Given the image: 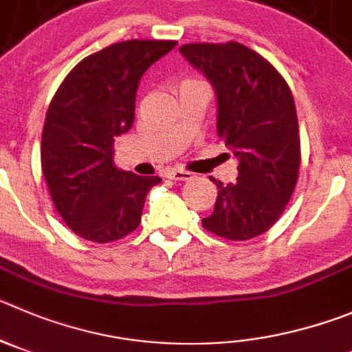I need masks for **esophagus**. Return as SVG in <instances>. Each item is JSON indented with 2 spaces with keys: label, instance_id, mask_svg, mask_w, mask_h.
<instances>
[{
  "label": "esophagus",
  "instance_id": "esophagus-1",
  "mask_svg": "<svg viewBox=\"0 0 352 352\" xmlns=\"http://www.w3.org/2000/svg\"><path fill=\"white\" fill-rule=\"evenodd\" d=\"M168 177L172 180H179V182H187V180H191L192 177V173L191 172H186V170H170L168 172Z\"/></svg>",
  "mask_w": 352,
  "mask_h": 352
}]
</instances>
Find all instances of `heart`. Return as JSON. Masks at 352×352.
<instances>
[{
  "instance_id": "heart-1",
  "label": "heart",
  "mask_w": 352,
  "mask_h": 352,
  "mask_svg": "<svg viewBox=\"0 0 352 352\" xmlns=\"http://www.w3.org/2000/svg\"><path fill=\"white\" fill-rule=\"evenodd\" d=\"M184 83H199V81H184ZM182 83V85H184Z\"/></svg>"
}]
</instances>
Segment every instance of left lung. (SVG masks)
<instances>
[{"instance_id":"1","label":"left lung","mask_w":352,"mask_h":352,"mask_svg":"<svg viewBox=\"0 0 352 352\" xmlns=\"http://www.w3.org/2000/svg\"><path fill=\"white\" fill-rule=\"evenodd\" d=\"M184 57L213 85L217 131L239 160L234 184L215 182V208L206 231L229 241L257 238L287 208L300 168L294 95L278 69L241 43H189Z\"/></svg>"}]
</instances>
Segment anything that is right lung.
<instances>
[{"label":"right lung","mask_w":352,"mask_h":352,"mask_svg":"<svg viewBox=\"0 0 352 352\" xmlns=\"http://www.w3.org/2000/svg\"><path fill=\"white\" fill-rule=\"evenodd\" d=\"M177 41L128 39L72 67L48 106L41 135V172L62 221L80 238L109 243L140 224L149 189L160 177L114 166V140L133 124L144 72Z\"/></svg>","instance_id":"add662e5"}]
</instances>
